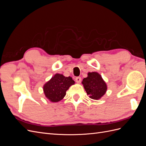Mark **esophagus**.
Listing matches in <instances>:
<instances>
[{
	"label": "esophagus",
	"instance_id": "1",
	"mask_svg": "<svg viewBox=\"0 0 146 146\" xmlns=\"http://www.w3.org/2000/svg\"><path fill=\"white\" fill-rule=\"evenodd\" d=\"M76 80L77 83H80L81 81H82V78L80 77H77L76 78Z\"/></svg>",
	"mask_w": 146,
	"mask_h": 146
}]
</instances>
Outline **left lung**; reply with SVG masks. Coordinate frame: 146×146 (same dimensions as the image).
I'll use <instances>...</instances> for the list:
<instances>
[{"instance_id": "8db88e82", "label": "left lung", "mask_w": 146, "mask_h": 146, "mask_svg": "<svg viewBox=\"0 0 146 146\" xmlns=\"http://www.w3.org/2000/svg\"><path fill=\"white\" fill-rule=\"evenodd\" d=\"M82 84L90 98L95 100L101 98L107 89V85L100 75L95 72L88 73V77L83 78Z\"/></svg>"}]
</instances>
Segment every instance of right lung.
Returning a JSON list of instances; mask_svg holds the SVG:
<instances>
[{
  "label": "right lung",
  "instance_id": "right-lung-1",
  "mask_svg": "<svg viewBox=\"0 0 146 146\" xmlns=\"http://www.w3.org/2000/svg\"><path fill=\"white\" fill-rule=\"evenodd\" d=\"M74 83L72 77L56 74L44 86V92L50 101L57 102L64 98L66 91Z\"/></svg>",
  "mask_w": 146,
  "mask_h": 146
}]
</instances>
